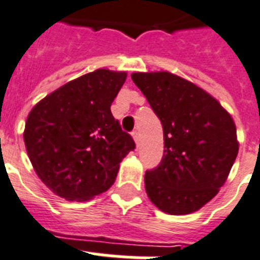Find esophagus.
<instances>
[{"label": "esophagus", "instance_id": "obj_1", "mask_svg": "<svg viewBox=\"0 0 260 260\" xmlns=\"http://www.w3.org/2000/svg\"><path fill=\"white\" fill-rule=\"evenodd\" d=\"M132 137H134V140L136 141V143H139V140H140V135H139V132H137L136 129L132 132Z\"/></svg>", "mask_w": 260, "mask_h": 260}]
</instances>
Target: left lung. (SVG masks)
I'll return each instance as SVG.
<instances>
[{
    "label": "left lung",
    "instance_id": "8db88e82",
    "mask_svg": "<svg viewBox=\"0 0 260 260\" xmlns=\"http://www.w3.org/2000/svg\"><path fill=\"white\" fill-rule=\"evenodd\" d=\"M163 125L164 153L145 172V191L171 215L198 211L224 184L238 155L233 117L214 97L168 72L134 73Z\"/></svg>",
    "mask_w": 260,
    "mask_h": 260
}]
</instances>
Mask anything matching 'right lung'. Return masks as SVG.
Instances as JSON below:
<instances>
[{"mask_svg": "<svg viewBox=\"0 0 260 260\" xmlns=\"http://www.w3.org/2000/svg\"><path fill=\"white\" fill-rule=\"evenodd\" d=\"M126 73L97 69L69 81L27 116L24 141L36 174L54 193L88 200L109 189L136 148L111 105Z\"/></svg>", "mask_w": 260, "mask_h": 260, "instance_id": "obj_1", "label": "right lung"}]
</instances>
